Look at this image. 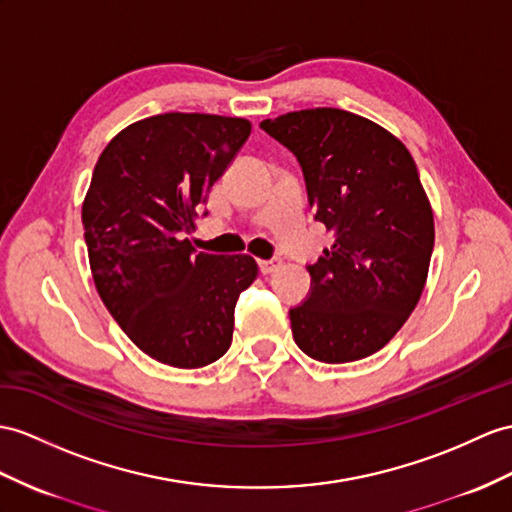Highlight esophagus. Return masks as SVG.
<instances>
[{
	"instance_id": "esophagus-1",
	"label": "esophagus",
	"mask_w": 512,
	"mask_h": 512,
	"mask_svg": "<svg viewBox=\"0 0 512 512\" xmlns=\"http://www.w3.org/2000/svg\"><path fill=\"white\" fill-rule=\"evenodd\" d=\"M280 265H282V260H280V258L260 260V263H258V267H260V273H265V276H267V273H273V271H276Z\"/></svg>"
}]
</instances>
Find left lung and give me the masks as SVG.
I'll return each mask as SVG.
<instances>
[{"instance_id":"obj_1","label":"left lung","mask_w":512,"mask_h":512,"mask_svg":"<svg viewBox=\"0 0 512 512\" xmlns=\"http://www.w3.org/2000/svg\"><path fill=\"white\" fill-rule=\"evenodd\" d=\"M297 158L315 219L334 234L310 291L289 310L299 350L352 363L389 343L428 278L434 217L400 139L339 108L286 112L260 123Z\"/></svg>"}]
</instances>
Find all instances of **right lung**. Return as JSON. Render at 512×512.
Instances as JSON below:
<instances>
[{"mask_svg":"<svg viewBox=\"0 0 512 512\" xmlns=\"http://www.w3.org/2000/svg\"><path fill=\"white\" fill-rule=\"evenodd\" d=\"M249 132L239 117L165 112L121 130L95 165L82 223L97 293L158 363L206 367L232 343L256 260L195 252L184 234Z\"/></svg>","mask_w":512,"mask_h":512,"instance_id":"1","label":"right lung"}]
</instances>
